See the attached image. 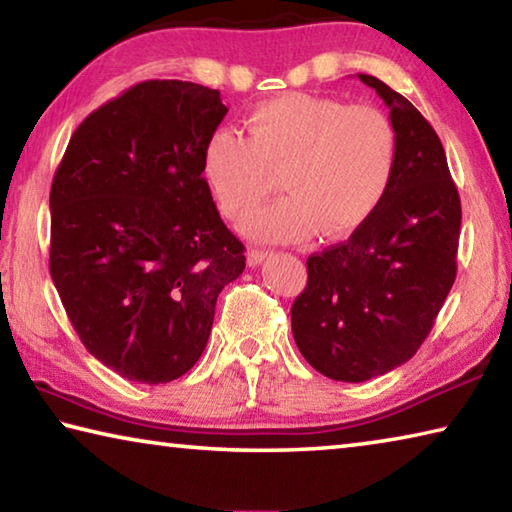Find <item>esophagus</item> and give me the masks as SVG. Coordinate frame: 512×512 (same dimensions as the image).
<instances>
[{"label": "esophagus", "mask_w": 512, "mask_h": 512, "mask_svg": "<svg viewBox=\"0 0 512 512\" xmlns=\"http://www.w3.org/2000/svg\"><path fill=\"white\" fill-rule=\"evenodd\" d=\"M246 257H248V264H250V266H257V264H262L264 259L268 257V250H262V248H250L248 253H246Z\"/></svg>", "instance_id": "obj_1"}]
</instances>
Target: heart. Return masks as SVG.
<instances>
[{"label":"heart","mask_w":512,"mask_h":512,"mask_svg":"<svg viewBox=\"0 0 512 512\" xmlns=\"http://www.w3.org/2000/svg\"><path fill=\"white\" fill-rule=\"evenodd\" d=\"M248 140L216 131L203 149V178L221 212L244 219L287 171L291 196L250 216L244 232L264 241L350 237L379 210L393 183L397 133L372 106L287 92L248 115Z\"/></svg>","instance_id":"b5f03b06"}]
</instances>
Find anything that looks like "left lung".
<instances>
[{
    "mask_svg": "<svg viewBox=\"0 0 512 512\" xmlns=\"http://www.w3.org/2000/svg\"><path fill=\"white\" fill-rule=\"evenodd\" d=\"M359 79L391 108L393 183L361 230L307 259V287L291 307L309 366L354 384L418 352L456 280L461 235V198L440 137L400 92L375 76Z\"/></svg>",
    "mask_w": 512,
    "mask_h": 512,
    "instance_id": "8db88e82",
    "label": "left lung"
}]
</instances>
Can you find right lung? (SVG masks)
Masks as SVG:
<instances>
[{
  "label": "right lung",
  "mask_w": 512,
  "mask_h": 512,
  "mask_svg": "<svg viewBox=\"0 0 512 512\" xmlns=\"http://www.w3.org/2000/svg\"><path fill=\"white\" fill-rule=\"evenodd\" d=\"M219 90L144 81L90 112L51 183L49 271L94 359L167 384L201 359L216 298L244 273L203 178Z\"/></svg>",
  "instance_id": "1"
}]
</instances>
